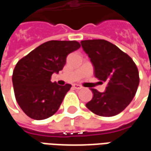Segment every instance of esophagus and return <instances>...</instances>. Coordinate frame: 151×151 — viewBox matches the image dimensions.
I'll list each match as a JSON object with an SVG mask.
<instances>
[{
    "mask_svg": "<svg viewBox=\"0 0 151 151\" xmlns=\"http://www.w3.org/2000/svg\"><path fill=\"white\" fill-rule=\"evenodd\" d=\"M73 87L74 89H76V90H80V89L82 88V86L80 85H78V84H73Z\"/></svg>",
    "mask_w": 151,
    "mask_h": 151,
    "instance_id": "esophagus-1",
    "label": "esophagus"
}]
</instances>
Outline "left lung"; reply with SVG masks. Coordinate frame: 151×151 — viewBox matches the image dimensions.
<instances>
[{
  "label": "left lung",
  "instance_id": "8db88e82",
  "mask_svg": "<svg viewBox=\"0 0 151 151\" xmlns=\"http://www.w3.org/2000/svg\"><path fill=\"white\" fill-rule=\"evenodd\" d=\"M81 44L94 66L95 77L108 82L104 92L91 89L93 98L86 106L101 116H116L135 96L139 85L138 69L129 55L107 40H83Z\"/></svg>",
  "mask_w": 151,
  "mask_h": 151
}]
</instances>
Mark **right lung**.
<instances>
[{"label":"right lung","instance_id":"obj_1","mask_svg":"<svg viewBox=\"0 0 151 151\" xmlns=\"http://www.w3.org/2000/svg\"><path fill=\"white\" fill-rule=\"evenodd\" d=\"M80 47L77 41L51 40L17 63L12 81L16 100L26 115L44 120L57 111L71 85L60 86L51 78L62 70L67 56Z\"/></svg>","mask_w":151,"mask_h":151}]
</instances>
